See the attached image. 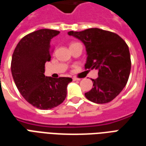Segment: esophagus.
Listing matches in <instances>:
<instances>
[{"mask_svg":"<svg viewBox=\"0 0 146 146\" xmlns=\"http://www.w3.org/2000/svg\"><path fill=\"white\" fill-rule=\"evenodd\" d=\"M80 79L79 78H76V77H73V81H76V80H80Z\"/></svg>","mask_w":146,"mask_h":146,"instance_id":"1","label":"esophagus"}]
</instances>
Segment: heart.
<instances>
[{"mask_svg":"<svg viewBox=\"0 0 146 146\" xmlns=\"http://www.w3.org/2000/svg\"><path fill=\"white\" fill-rule=\"evenodd\" d=\"M75 44H77V43H72V44H70V46H72V45Z\"/></svg>","mask_w":146,"mask_h":146,"instance_id":"heart-1","label":"heart"}]
</instances>
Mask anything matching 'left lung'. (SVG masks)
<instances>
[{"label":"left lung","instance_id":"left-lung-1","mask_svg":"<svg viewBox=\"0 0 146 146\" xmlns=\"http://www.w3.org/2000/svg\"><path fill=\"white\" fill-rule=\"evenodd\" d=\"M68 34L84 43L87 51L85 69L98 70V77L92 79L93 88L85 93L89 101L104 104L119 95L125 87L131 62L127 44L116 33L98 28Z\"/></svg>","mask_w":146,"mask_h":146}]
</instances>
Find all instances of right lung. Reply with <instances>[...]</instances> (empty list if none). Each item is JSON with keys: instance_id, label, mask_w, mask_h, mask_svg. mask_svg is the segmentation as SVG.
Instances as JSON below:
<instances>
[{"instance_id": "right-lung-1", "label": "right lung", "mask_w": 146, "mask_h": 146, "mask_svg": "<svg viewBox=\"0 0 146 146\" xmlns=\"http://www.w3.org/2000/svg\"><path fill=\"white\" fill-rule=\"evenodd\" d=\"M59 31L42 29L21 39L12 54L11 74L26 100L40 110H51L62 103L70 77L44 76L46 62L51 60V41Z\"/></svg>"}]
</instances>
